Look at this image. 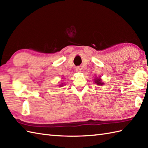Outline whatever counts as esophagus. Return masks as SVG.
Here are the masks:
<instances>
[{
  "label": "esophagus",
  "instance_id": "34e87169",
  "mask_svg": "<svg viewBox=\"0 0 148 148\" xmlns=\"http://www.w3.org/2000/svg\"><path fill=\"white\" fill-rule=\"evenodd\" d=\"M76 71L77 72H81V69L79 67H77L76 68Z\"/></svg>",
  "mask_w": 148,
  "mask_h": 148
}]
</instances>
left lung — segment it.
<instances>
[{"label":"left lung","mask_w":148,"mask_h":148,"mask_svg":"<svg viewBox=\"0 0 148 148\" xmlns=\"http://www.w3.org/2000/svg\"><path fill=\"white\" fill-rule=\"evenodd\" d=\"M94 82H95L97 85H103V84H104V83L102 82V79H100V77H95V79H94Z\"/></svg>","instance_id":"left-lung-1"}]
</instances>
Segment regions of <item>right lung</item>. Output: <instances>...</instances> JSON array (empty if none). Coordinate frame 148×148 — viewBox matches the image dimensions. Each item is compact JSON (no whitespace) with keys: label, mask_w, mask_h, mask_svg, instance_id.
I'll list each match as a JSON object with an SVG mask.
<instances>
[{"label":"right lung","mask_w":148,"mask_h":148,"mask_svg":"<svg viewBox=\"0 0 148 148\" xmlns=\"http://www.w3.org/2000/svg\"><path fill=\"white\" fill-rule=\"evenodd\" d=\"M63 85H64V83H62L61 84H59V86L62 87V86H63Z\"/></svg>","instance_id":"1"}]
</instances>
